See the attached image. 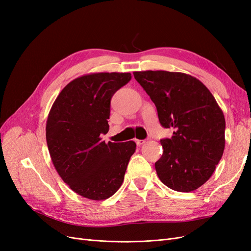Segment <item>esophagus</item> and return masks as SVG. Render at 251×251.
Masks as SVG:
<instances>
[{
	"mask_svg": "<svg viewBox=\"0 0 251 251\" xmlns=\"http://www.w3.org/2000/svg\"><path fill=\"white\" fill-rule=\"evenodd\" d=\"M135 142H136V144H137V146H141V144H143L144 142H146V140H140V139H136L135 140Z\"/></svg>",
	"mask_w": 251,
	"mask_h": 251,
	"instance_id": "esophagus-1",
	"label": "esophagus"
}]
</instances>
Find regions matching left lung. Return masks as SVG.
<instances>
[{
	"label": "left lung",
	"mask_w": 251,
	"mask_h": 251,
	"mask_svg": "<svg viewBox=\"0 0 251 251\" xmlns=\"http://www.w3.org/2000/svg\"><path fill=\"white\" fill-rule=\"evenodd\" d=\"M134 77L155 103L160 125L175 130L172 138L160 140L159 179L177 192L199 188L214 174L225 147V118L215 97L185 73L141 71Z\"/></svg>",
	"instance_id": "8db88e82"
}]
</instances>
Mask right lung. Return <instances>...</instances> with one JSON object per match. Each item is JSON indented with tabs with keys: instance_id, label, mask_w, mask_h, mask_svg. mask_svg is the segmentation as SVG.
I'll use <instances>...</instances> for the list:
<instances>
[{
	"instance_id": "1",
	"label": "right lung",
	"mask_w": 251,
	"mask_h": 251,
	"mask_svg": "<svg viewBox=\"0 0 251 251\" xmlns=\"http://www.w3.org/2000/svg\"><path fill=\"white\" fill-rule=\"evenodd\" d=\"M131 73H94L62 90L47 119L46 139L53 165L73 192L91 200L115 194L136 150L134 141L105 143L112 96Z\"/></svg>"
}]
</instances>
